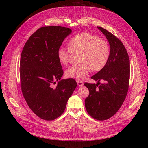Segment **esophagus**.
Listing matches in <instances>:
<instances>
[{
	"label": "esophagus",
	"instance_id": "1",
	"mask_svg": "<svg viewBox=\"0 0 148 148\" xmlns=\"http://www.w3.org/2000/svg\"><path fill=\"white\" fill-rule=\"evenodd\" d=\"M77 83L78 86H82L83 85V82L82 81H79V80H77Z\"/></svg>",
	"mask_w": 148,
	"mask_h": 148
}]
</instances>
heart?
Returning a JSON list of instances; mask_svg holds the SVG:
<instances>
[{
  "label": "heart",
  "mask_w": 148,
  "mask_h": 148,
  "mask_svg": "<svg viewBox=\"0 0 148 148\" xmlns=\"http://www.w3.org/2000/svg\"><path fill=\"white\" fill-rule=\"evenodd\" d=\"M69 48L60 47L57 57L60 63L66 65L71 52H80L78 65L71 66L65 71L67 78L83 79L91 70L99 71L107 64L110 56L109 46L106 40L89 33H80L69 41Z\"/></svg>",
  "instance_id": "heart-1"
}]
</instances>
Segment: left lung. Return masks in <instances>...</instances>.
Returning <instances> with one entry per match:
<instances>
[{"label": "left lung", "mask_w": 148, "mask_h": 148, "mask_svg": "<svg viewBox=\"0 0 148 148\" xmlns=\"http://www.w3.org/2000/svg\"><path fill=\"white\" fill-rule=\"evenodd\" d=\"M97 28L108 40L110 56L104 68L91 77L98 83L84 84L89 91L85 99V107L92 118L105 120L117 112L126 98L130 66L128 54L122 41L106 29L99 26ZM101 80L104 83L100 85Z\"/></svg>", "instance_id": "left-lung-1"}]
</instances>
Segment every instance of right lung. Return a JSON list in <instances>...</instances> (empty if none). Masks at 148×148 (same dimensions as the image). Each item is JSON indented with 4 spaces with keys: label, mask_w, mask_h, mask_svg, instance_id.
<instances>
[{
    "label": "right lung",
    "mask_w": 148,
    "mask_h": 148,
    "mask_svg": "<svg viewBox=\"0 0 148 148\" xmlns=\"http://www.w3.org/2000/svg\"><path fill=\"white\" fill-rule=\"evenodd\" d=\"M71 33L70 28L60 26H43L31 36L21 52L22 93L31 110L43 120L60 117L77 86L73 78L60 79L64 71L57 57L58 49Z\"/></svg>",
    "instance_id": "right-lung-1"
}]
</instances>
